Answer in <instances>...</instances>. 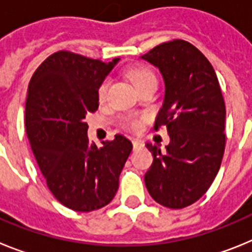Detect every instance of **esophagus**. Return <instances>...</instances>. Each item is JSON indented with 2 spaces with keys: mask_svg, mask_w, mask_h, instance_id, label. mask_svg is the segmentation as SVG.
<instances>
[{
  "mask_svg": "<svg viewBox=\"0 0 252 252\" xmlns=\"http://www.w3.org/2000/svg\"><path fill=\"white\" fill-rule=\"evenodd\" d=\"M132 146H133V149H139V148H141V146H142V142L140 141V140L133 139L132 140Z\"/></svg>",
  "mask_w": 252,
  "mask_h": 252,
  "instance_id": "esophagus-1",
  "label": "esophagus"
}]
</instances>
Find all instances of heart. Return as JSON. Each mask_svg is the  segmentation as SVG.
Returning <instances> with one entry per match:
<instances>
[{
    "label": "heart",
    "mask_w": 252,
    "mask_h": 252,
    "mask_svg": "<svg viewBox=\"0 0 252 252\" xmlns=\"http://www.w3.org/2000/svg\"><path fill=\"white\" fill-rule=\"evenodd\" d=\"M128 75H130L131 82H132L133 86L135 87H139V86H141V84L148 83V82H157L154 73L151 72L150 69L144 68V66H139V68L131 69L130 73H128ZM107 87H108V81L102 82V84L99 86L98 92H97V95H98L99 101H103L104 97H106ZM127 125L130 126V127L137 128L139 127L140 122L137 121V120H128Z\"/></svg>",
    "instance_id": "1"
}]
</instances>
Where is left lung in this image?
I'll list each match as a JSON object with an SVG mask.
<instances>
[{
    "mask_svg": "<svg viewBox=\"0 0 252 252\" xmlns=\"http://www.w3.org/2000/svg\"><path fill=\"white\" fill-rule=\"evenodd\" d=\"M159 69L165 86L155 126H166L170 142L161 150L146 144L154 160L145 186L168 208L190 206L208 190L224 153L223 97L212 64L184 40L160 44L140 57Z\"/></svg>",
    "mask_w": 252,
    "mask_h": 252,
    "instance_id": "1",
    "label": "left lung"
}]
</instances>
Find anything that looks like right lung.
<instances>
[{"label": "right lung", "instance_id": "right-lung-1", "mask_svg": "<svg viewBox=\"0 0 252 252\" xmlns=\"http://www.w3.org/2000/svg\"><path fill=\"white\" fill-rule=\"evenodd\" d=\"M120 58L111 62L58 51L31 77L26 99V133L48 188L60 203L78 212L107 206L132 144L124 135L88 139L87 113L97 111L99 86Z\"/></svg>", "mask_w": 252, "mask_h": 252}]
</instances>
